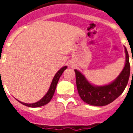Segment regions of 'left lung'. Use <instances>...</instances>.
Returning a JSON list of instances; mask_svg holds the SVG:
<instances>
[{
	"mask_svg": "<svg viewBox=\"0 0 133 133\" xmlns=\"http://www.w3.org/2000/svg\"><path fill=\"white\" fill-rule=\"evenodd\" d=\"M126 60L124 68L113 82L103 86L90 83L78 70H75L78 94L85 103L94 106H104L113 102L124 91L128 83L130 66L128 50L125 47ZM133 76V71H132Z\"/></svg>",
	"mask_w": 133,
	"mask_h": 133,
	"instance_id": "obj_1",
	"label": "left lung"
}]
</instances>
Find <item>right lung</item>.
I'll list each match as a JSON object with an SVG mask.
<instances>
[{"mask_svg": "<svg viewBox=\"0 0 133 133\" xmlns=\"http://www.w3.org/2000/svg\"><path fill=\"white\" fill-rule=\"evenodd\" d=\"M66 68L67 66H64L61 69L58 70L57 73L54 76L53 79H52V83H51V85L50 86L48 91L47 92V93L45 95L43 98L41 99L39 101L34 103H30V104H28V103H23V102H21V101H19V102L21 103V104H23V105L28 106V107H30V108H38V107H41V106H43L45 105L48 104L50 101V100L52 99V96L54 95V92H55V88H56L57 84H58V82L59 81V78L61 76V75L63 74L64 70L66 69Z\"/></svg>", "mask_w": 133, "mask_h": 133, "instance_id": "1", "label": "right lung"}]
</instances>
